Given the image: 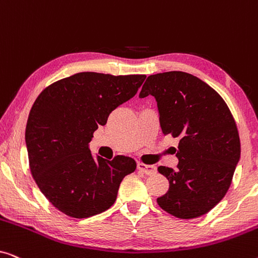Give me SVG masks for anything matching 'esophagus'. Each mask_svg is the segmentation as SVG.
Here are the masks:
<instances>
[{"instance_id": "34e87169", "label": "esophagus", "mask_w": 258, "mask_h": 258, "mask_svg": "<svg viewBox=\"0 0 258 258\" xmlns=\"http://www.w3.org/2000/svg\"><path fill=\"white\" fill-rule=\"evenodd\" d=\"M137 168H139V170H141L147 175H153L156 172V168H155L154 165L144 164V163H142V162H139V163H137Z\"/></svg>"}]
</instances>
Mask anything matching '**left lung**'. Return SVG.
I'll return each mask as SVG.
<instances>
[{
  "mask_svg": "<svg viewBox=\"0 0 258 258\" xmlns=\"http://www.w3.org/2000/svg\"><path fill=\"white\" fill-rule=\"evenodd\" d=\"M156 98L163 135L178 139L177 169L158 167L169 190L157 203L189 220L210 211L227 194L241 156L238 130L221 95L191 74L148 76L140 97Z\"/></svg>",
  "mask_w": 258,
  "mask_h": 258,
  "instance_id": "1",
  "label": "left lung"
}]
</instances>
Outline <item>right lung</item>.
I'll list each match as a JSON object with an SVG mask.
<instances>
[{
	"instance_id": "1",
	"label": "right lung",
	"mask_w": 258,
	"mask_h": 258,
	"mask_svg": "<svg viewBox=\"0 0 258 258\" xmlns=\"http://www.w3.org/2000/svg\"><path fill=\"white\" fill-rule=\"evenodd\" d=\"M146 75L79 73L38 95L26 126L31 175L56 209L87 218L115 203L122 179L136 169L132 157L95 160L89 143L118 105L134 97Z\"/></svg>"
}]
</instances>
